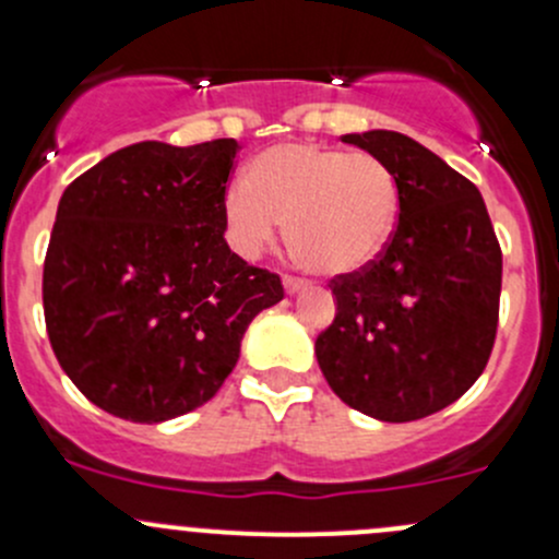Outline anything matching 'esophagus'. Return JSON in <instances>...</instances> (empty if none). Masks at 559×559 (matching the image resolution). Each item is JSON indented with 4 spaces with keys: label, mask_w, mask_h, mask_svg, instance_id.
Here are the masks:
<instances>
[{
    "label": "esophagus",
    "mask_w": 559,
    "mask_h": 559,
    "mask_svg": "<svg viewBox=\"0 0 559 559\" xmlns=\"http://www.w3.org/2000/svg\"><path fill=\"white\" fill-rule=\"evenodd\" d=\"M284 286H286V292H289V295H297L300 289H306L308 281L300 278V275H284Z\"/></svg>",
    "instance_id": "obj_1"
}]
</instances>
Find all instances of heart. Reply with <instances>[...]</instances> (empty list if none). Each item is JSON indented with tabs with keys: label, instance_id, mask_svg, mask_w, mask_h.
Instances as JSON below:
<instances>
[{
	"label": "heart",
	"instance_id": "heart-1",
	"mask_svg": "<svg viewBox=\"0 0 559 559\" xmlns=\"http://www.w3.org/2000/svg\"><path fill=\"white\" fill-rule=\"evenodd\" d=\"M246 180L229 186L222 202L240 257H259L286 222L297 262L321 275H348L373 262L397 227V175L373 154L275 145L251 162Z\"/></svg>",
	"mask_w": 559,
	"mask_h": 559
}]
</instances>
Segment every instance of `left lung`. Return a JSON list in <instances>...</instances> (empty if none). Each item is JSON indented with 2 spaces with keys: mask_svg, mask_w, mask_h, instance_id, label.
Segmentation results:
<instances>
[{
  "mask_svg": "<svg viewBox=\"0 0 559 559\" xmlns=\"http://www.w3.org/2000/svg\"><path fill=\"white\" fill-rule=\"evenodd\" d=\"M392 167L397 227L384 251L330 289L316 337L332 392L381 421H414L476 384L495 346L503 253L476 186L400 132L343 134Z\"/></svg>",
  "mask_w": 559,
  "mask_h": 559,
  "instance_id": "obj_1",
  "label": "left lung"
}]
</instances>
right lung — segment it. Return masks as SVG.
<instances>
[{"label": "right lung", "mask_w": 559, "mask_h": 559, "mask_svg": "<svg viewBox=\"0 0 559 559\" xmlns=\"http://www.w3.org/2000/svg\"><path fill=\"white\" fill-rule=\"evenodd\" d=\"M238 140L127 145L72 180L43 267L50 348L118 419L200 408L240 357L246 326L284 300L281 278L224 240Z\"/></svg>", "instance_id": "obj_1"}]
</instances>
